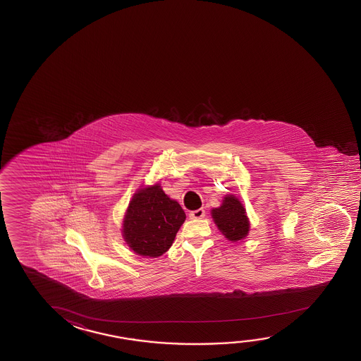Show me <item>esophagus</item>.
I'll return each mask as SVG.
<instances>
[{
    "instance_id": "1",
    "label": "esophagus",
    "mask_w": 361,
    "mask_h": 361,
    "mask_svg": "<svg viewBox=\"0 0 361 361\" xmlns=\"http://www.w3.org/2000/svg\"><path fill=\"white\" fill-rule=\"evenodd\" d=\"M204 216L205 210L202 209V208H200V209L193 210V212L189 213V218H190V219H202V218H204Z\"/></svg>"
}]
</instances>
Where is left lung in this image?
<instances>
[{
	"label": "left lung",
	"mask_w": 361,
	"mask_h": 361,
	"mask_svg": "<svg viewBox=\"0 0 361 361\" xmlns=\"http://www.w3.org/2000/svg\"><path fill=\"white\" fill-rule=\"evenodd\" d=\"M212 218L221 234L233 243L243 240L250 229L245 208L234 194H226L221 207L212 209Z\"/></svg>",
	"instance_id": "1"
}]
</instances>
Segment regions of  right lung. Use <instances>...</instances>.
<instances>
[{
    "label": "right lung",
    "instance_id": "right-lung-1",
    "mask_svg": "<svg viewBox=\"0 0 361 361\" xmlns=\"http://www.w3.org/2000/svg\"><path fill=\"white\" fill-rule=\"evenodd\" d=\"M185 221L177 200L163 192L161 184L138 189L124 214L122 235L128 247L145 258H157L172 247Z\"/></svg>",
    "mask_w": 361,
    "mask_h": 361
}]
</instances>
